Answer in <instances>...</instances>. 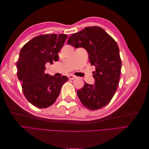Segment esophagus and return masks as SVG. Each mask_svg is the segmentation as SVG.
I'll return each mask as SVG.
<instances>
[{"label": "esophagus", "instance_id": "34e87169", "mask_svg": "<svg viewBox=\"0 0 149 149\" xmlns=\"http://www.w3.org/2000/svg\"><path fill=\"white\" fill-rule=\"evenodd\" d=\"M76 78V76H74V75H73V74H70V75L68 76V78H69L70 79H71V80L75 79Z\"/></svg>", "mask_w": 149, "mask_h": 149}]
</instances>
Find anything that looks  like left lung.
Returning a JSON list of instances; mask_svg holds the SVG:
<instances>
[{
	"mask_svg": "<svg viewBox=\"0 0 149 149\" xmlns=\"http://www.w3.org/2000/svg\"><path fill=\"white\" fill-rule=\"evenodd\" d=\"M68 44L87 51L93 72L94 84L85 83L77 91L83 104L90 110L104 107L114 96L118 86L122 63L118 44L102 28L88 26L71 35Z\"/></svg>",
	"mask_w": 149,
	"mask_h": 149,
	"instance_id": "8db88e82",
	"label": "left lung"
}]
</instances>
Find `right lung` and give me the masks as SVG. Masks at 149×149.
<instances>
[{"mask_svg":"<svg viewBox=\"0 0 149 149\" xmlns=\"http://www.w3.org/2000/svg\"><path fill=\"white\" fill-rule=\"evenodd\" d=\"M67 35L50 34L39 35L22 48L17 63V77L22 83L26 100L38 108L52 106L59 96L67 76L55 77L45 73L47 63L59 59L58 52L64 45Z\"/></svg>","mask_w":149,"mask_h":149,"instance_id":"obj_1","label":"right lung"}]
</instances>
